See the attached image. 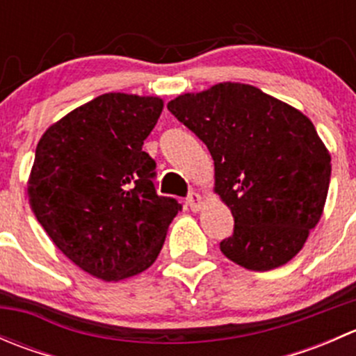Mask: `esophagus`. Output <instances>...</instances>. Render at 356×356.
<instances>
[{
	"mask_svg": "<svg viewBox=\"0 0 356 356\" xmlns=\"http://www.w3.org/2000/svg\"><path fill=\"white\" fill-rule=\"evenodd\" d=\"M188 204L193 211H200L201 210V204H203V198H201L200 193H191L188 198Z\"/></svg>",
	"mask_w": 356,
	"mask_h": 356,
	"instance_id": "34e87169",
	"label": "esophagus"
}]
</instances>
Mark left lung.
Returning a JSON list of instances; mask_svg holds the SVG:
<instances>
[{
	"instance_id": "obj_1",
	"label": "left lung",
	"mask_w": 356,
	"mask_h": 356,
	"mask_svg": "<svg viewBox=\"0 0 356 356\" xmlns=\"http://www.w3.org/2000/svg\"><path fill=\"white\" fill-rule=\"evenodd\" d=\"M167 108L213 158V191L234 217L222 253L248 270L288 264L321 220L331 181V155L310 118L241 82L186 92Z\"/></svg>"
}]
</instances>
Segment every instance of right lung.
Listing matches in <instances>:
<instances>
[{
    "instance_id": "1",
    "label": "right lung",
    "mask_w": 356,
    "mask_h": 356,
    "mask_svg": "<svg viewBox=\"0 0 356 356\" xmlns=\"http://www.w3.org/2000/svg\"><path fill=\"white\" fill-rule=\"evenodd\" d=\"M163 110L158 96L106 92L48 127L35 148L29 203L77 267L122 281L152 267L182 204L158 196L145 139Z\"/></svg>"
}]
</instances>
